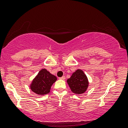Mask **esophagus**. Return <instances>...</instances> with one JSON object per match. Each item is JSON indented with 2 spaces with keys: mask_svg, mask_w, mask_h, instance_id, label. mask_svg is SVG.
Returning a JSON list of instances; mask_svg holds the SVG:
<instances>
[{
  "mask_svg": "<svg viewBox=\"0 0 128 128\" xmlns=\"http://www.w3.org/2000/svg\"><path fill=\"white\" fill-rule=\"evenodd\" d=\"M60 78V79H61V80H64L66 78H65V76H62V77H61V78Z\"/></svg>",
  "mask_w": 128,
  "mask_h": 128,
  "instance_id": "1",
  "label": "esophagus"
}]
</instances>
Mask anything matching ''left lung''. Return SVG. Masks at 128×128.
<instances>
[{
	"instance_id": "1",
	"label": "left lung",
	"mask_w": 128,
	"mask_h": 128,
	"mask_svg": "<svg viewBox=\"0 0 128 128\" xmlns=\"http://www.w3.org/2000/svg\"><path fill=\"white\" fill-rule=\"evenodd\" d=\"M67 83L74 94H80L86 92L88 86V80L82 70L78 69L67 80Z\"/></svg>"
}]
</instances>
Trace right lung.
I'll return each instance as SVG.
<instances>
[{"mask_svg": "<svg viewBox=\"0 0 128 128\" xmlns=\"http://www.w3.org/2000/svg\"><path fill=\"white\" fill-rule=\"evenodd\" d=\"M56 80L55 76L50 74L46 69H42L33 79L30 88L37 95H45L50 92L52 85Z\"/></svg>", "mask_w": 128, "mask_h": 128, "instance_id": "add662e5", "label": "right lung"}]
</instances>
